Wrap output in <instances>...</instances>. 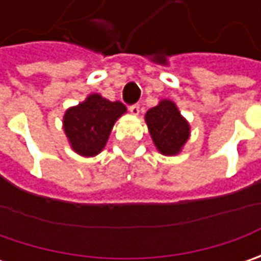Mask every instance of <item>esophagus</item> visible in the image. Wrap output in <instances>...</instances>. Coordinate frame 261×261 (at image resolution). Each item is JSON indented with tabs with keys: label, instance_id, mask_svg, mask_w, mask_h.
Masks as SVG:
<instances>
[{
	"label": "esophagus",
	"instance_id": "esophagus-1",
	"mask_svg": "<svg viewBox=\"0 0 261 261\" xmlns=\"http://www.w3.org/2000/svg\"><path fill=\"white\" fill-rule=\"evenodd\" d=\"M129 112H130V115L138 116L139 115V112H141V107H139V105L130 106V107H129Z\"/></svg>",
	"mask_w": 261,
	"mask_h": 261
}]
</instances>
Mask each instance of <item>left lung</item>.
Masks as SVG:
<instances>
[{"label": "left lung", "mask_w": 261, "mask_h": 261, "mask_svg": "<svg viewBox=\"0 0 261 261\" xmlns=\"http://www.w3.org/2000/svg\"><path fill=\"white\" fill-rule=\"evenodd\" d=\"M145 123L156 151L166 156L178 155L190 138V123L170 98L146 112Z\"/></svg>", "instance_id": "1"}]
</instances>
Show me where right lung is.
Here are the masks:
<instances>
[{
	"instance_id": "add662e5",
	"label": "right lung",
	"mask_w": 261,
	"mask_h": 261,
	"mask_svg": "<svg viewBox=\"0 0 261 261\" xmlns=\"http://www.w3.org/2000/svg\"><path fill=\"white\" fill-rule=\"evenodd\" d=\"M126 113L120 101H110L98 93L66 109L62 129L71 149L84 158L98 155L109 141L115 123Z\"/></svg>"
}]
</instances>
